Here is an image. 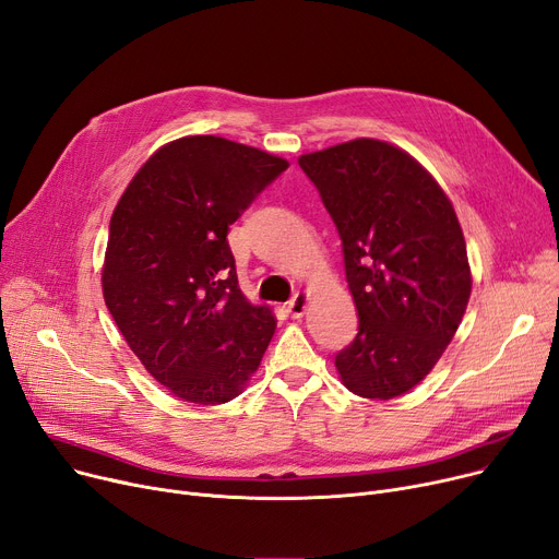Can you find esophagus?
<instances>
[{
	"label": "esophagus",
	"mask_w": 559,
	"mask_h": 559,
	"mask_svg": "<svg viewBox=\"0 0 559 559\" xmlns=\"http://www.w3.org/2000/svg\"><path fill=\"white\" fill-rule=\"evenodd\" d=\"M307 300H309V296L307 294H296L294 298H290L288 302H286V311L294 316V318H302V313H305V309H307Z\"/></svg>",
	"instance_id": "obj_1"
}]
</instances>
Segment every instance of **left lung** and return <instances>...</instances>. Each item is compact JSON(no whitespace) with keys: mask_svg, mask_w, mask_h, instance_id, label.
Listing matches in <instances>:
<instances>
[{"mask_svg":"<svg viewBox=\"0 0 559 559\" xmlns=\"http://www.w3.org/2000/svg\"><path fill=\"white\" fill-rule=\"evenodd\" d=\"M341 236L359 332L334 364L353 393L391 401L455 336L471 269L455 209L416 158L357 139L298 158Z\"/></svg>","mask_w":559,"mask_h":559,"instance_id":"obj_1","label":"left lung"}]
</instances>
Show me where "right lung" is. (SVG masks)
<instances>
[{"instance_id":"obj_1","label":"right lung","mask_w":559,"mask_h":559,"mask_svg":"<svg viewBox=\"0 0 559 559\" xmlns=\"http://www.w3.org/2000/svg\"><path fill=\"white\" fill-rule=\"evenodd\" d=\"M288 162L221 136L156 150L109 225L102 290L150 376L177 397L221 405L243 391L275 334L238 288L229 225Z\"/></svg>"}]
</instances>
